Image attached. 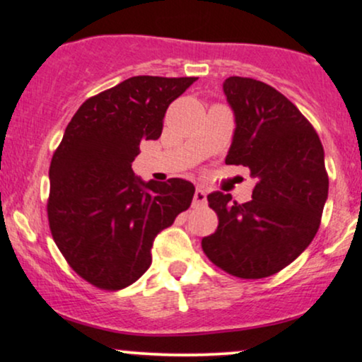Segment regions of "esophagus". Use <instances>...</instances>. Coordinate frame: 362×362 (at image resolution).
Returning a JSON list of instances; mask_svg holds the SVG:
<instances>
[{"label": "esophagus", "mask_w": 362, "mask_h": 362, "mask_svg": "<svg viewBox=\"0 0 362 362\" xmlns=\"http://www.w3.org/2000/svg\"><path fill=\"white\" fill-rule=\"evenodd\" d=\"M206 202H207V194H206V190L202 189V187H197V189H195V194H194V201H192L194 207L206 206Z\"/></svg>", "instance_id": "1"}]
</instances>
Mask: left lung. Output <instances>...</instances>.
Instances as JSON below:
<instances>
[{
  "label": "left lung",
  "mask_w": 362,
  "mask_h": 362,
  "mask_svg": "<svg viewBox=\"0 0 362 362\" xmlns=\"http://www.w3.org/2000/svg\"><path fill=\"white\" fill-rule=\"evenodd\" d=\"M235 115L228 165L257 178L252 201L219 190L207 195L219 218L202 238L213 264L242 279H262L296 260L317 235L328 197L325 153L317 131L284 95L253 78L223 83Z\"/></svg>",
  "instance_id": "obj_1"
}]
</instances>
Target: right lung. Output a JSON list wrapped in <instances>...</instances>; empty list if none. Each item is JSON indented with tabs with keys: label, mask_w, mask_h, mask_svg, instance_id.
Wrapping results in <instances>:
<instances>
[{
	"label": "right lung",
	"mask_w": 362,
	"mask_h": 362,
	"mask_svg": "<svg viewBox=\"0 0 362 362\" xmlns=\"http://www.w3.org/2000/svg\"><path fill=\"white\" fill-rule=\"evenodd\" d=\"M197 78L132 76L86 100L54 153L47 216L73 271L100 289H122L151 265L156 235L189 209L184 178L141 180L132 172L144 139H158L168 105Z\"/></svg>",
	"instance_id": "1"
}]
</instances>
